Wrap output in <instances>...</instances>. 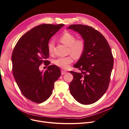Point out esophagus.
Listing matches in <instances>:
<instances>
[{"label": "esophagus", "mask_w": 129, "mask_h": 129, "mask_svg": "<svg viewBox=\"0 0 129 129\" xmlns=\"http://www.w3.org/2000/svg\"><path fill=\"white\" fill-rule=\"evenodd\" d=\"M67 73V72L63 71V70H61V75H64L65 74Z\"/></svg>", "instance_id": "1"}]
</instances>
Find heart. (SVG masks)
Here are the masks:
<instances>
[{
    "mask_svg": "<svg viewBox=\"0 0 129 129\" xmlns=\"http://www.w3.org/2000/svg\"><path fill=\"white\" fill-rule=\"evenodd\" d=\"M60 42L69 47V52L75 58L78 59L83 54L85 50V42L82 39L76 40L73 34L66 32L61 36L59 39ZM54 47L53 41H51L48 44V49L50 53H52ZM73 58L71 56L59 57L54 60V63L62 69H67L73 62Z\"/></svg>",
    "mask_w": 129,
    "mask_h": 129,
    "instance_id": "1",
    "label": "heart"
}]
</instances>
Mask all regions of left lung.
Wrapping results in <instances>:
<instances>
[{"label": "left lung", "instance_id": "1", "mask_svg": "<svg viewBox=\"0 0 129 129\" xmlns=\"http://www.w3.org/2000/svg\"><path fill=\"white\" fill-rule=\"evenodd\" d=\"M67 29L78 32L85 42V50L74 64L80 73L70 71L74 78L69 85L71 95L79 103H94L103 96L109 87L113 67V55L107 40L88 26L70 25Z\"/></svg>", "mask_w": 129, "mask_h": 129}]
</instances>
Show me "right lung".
I'll return each instance as SVG.
<instances>
[{
  "label": "right lung",
  "instance_id": "1",
  "mask_svg": "<svg viewBox=\"0 0 129 129\" xmlns=\"http://www.w3.org/2000/svg\"><path fill=\"white\" fill-rule=\"evenodd\" d=\"M64 24H41L25 33L18 41L12 55L13 74L22 94L29 100L41 103L52 93L54 84L61 76L55 65L40 71L43 62H50L48 47L50 39Z\"/></svg>",
  "mask_w": 129,
  "mask_h": 129
}]
</instances>
